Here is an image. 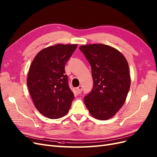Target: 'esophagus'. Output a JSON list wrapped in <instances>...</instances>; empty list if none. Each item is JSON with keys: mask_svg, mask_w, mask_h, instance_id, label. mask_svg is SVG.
<instances>
[{"mask_svg": "<svg viewBox=\"0 0 157 157\" xmlns=\"http://www.w3.org/2000/svg\"><path fill=\"white\" fill-rule=\"evenodd\" d=\"M76 90H77V92L78 94H80L82 92V86H79L78 87H77L76 88Z\"/></svg>", "mask_w": 157, "mask_h": 157, "instance_id": "obj_1", "label": "esophagus"}]
</instances>
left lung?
<instances>
[{"label": "left lung", "instance_id": "1", "mask_svg": "<svg viewBox=\"0 0 157 157\" xmlns=\"http://www.w3.org/2000/svg\"><path fill=\"white\" fill-rule=\"evenodd\" d=\"M92 67L94 85L84 98L91 115L98 120H108L124 105L131 80L129 66L123 54L103 44L79 47Z\"/></svg>", "mask_w": 157, "mask_h": 157}]
</instances>
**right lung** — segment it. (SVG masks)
Returning a JSON list of instances; mask_svg holds the SVG:
<instances>
[{"label": "right lung", "instance_id": "1", "mask_svg": "<svg viewBox=\"0 0 157 157\" xmlns=\"http://www.w3.org/2000/svg\"><path fill=\"white\" fill-rule=\"evenodd\" d=\"M77 47L48 46L40 50L31 64L27 84L36 109L46 117L57 119L69 112L74 94L69 87L65 65Z\"/></svg>", "mask_w": 157, "mask_h": 157}]
</instances>
